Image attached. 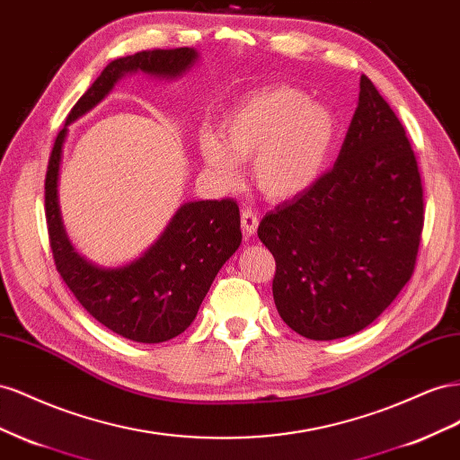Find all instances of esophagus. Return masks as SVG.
<instances>
[{
  "mask_svg": "<svg viewBox=\"0 0 460 460\" xmlns=\"http://www.w3.org/2000/svg\"><path fill=\"white\" fill-rule=\"evenodd\" d=\"M241 226L246 237H254L258 231V216L252 212V209H244L241 216Z\"/></svg>",
  "mask_w": 460,
  "mask_h": 460,
  "instance_id": "esophagus-1",
  "label": "esophagus"
}]
</instances>
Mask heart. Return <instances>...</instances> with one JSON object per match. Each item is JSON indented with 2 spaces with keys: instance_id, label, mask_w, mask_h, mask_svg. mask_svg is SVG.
Segmentation results:
<instances>
[{
  "instance_id": "b5f03b06",
  "label": "heart",
  "mask_w": 460,
  "mask_h": 460,
  "mask_svg": "<svg viewBox=\"0 0 460 460\" xmlns=\"http://www.w3.org/2000/svg\"><path fill=\"white\" fill-rule=\"evenodd\" d=\"M337 142V113L291 86L256 92L223 117L219 135L199 133L202 162L219 185H237V162L251 160L254 187L271 202L295 200L316 187Z\"/></svg>"
}]
</instances>
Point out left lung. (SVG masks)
Instances as JSON below:
<instances>
[{
	"label": "left lung",
	"instance_id": "obj_1",
	"mask_svg": "<svg viewBox=\"0 0 460 460\" xmlns=\"http://www.w3.org/2000/svg\"><path fill=\"white\" fill-rule=\"evenodd\" d=\"M424 227L422 181L397 115L368 76L332 172L260 221L273 300L314 341L368 327L409 283Z\"/></svg>",
	"mask_w": 460,
	"mask_h": 460
}]
</instances>
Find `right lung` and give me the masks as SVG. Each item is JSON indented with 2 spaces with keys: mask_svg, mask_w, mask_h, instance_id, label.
Here are the masks:
<instances>
[{
  "mask_svg": "<svg viewBox=\"0 0 460 460\" xmlns=\"http://www.w3.org/2000/svg\"><path fill=\"white\" fill-rule=\"evenodd\" d=\"M200 54L194 48L148 49L113 59L75 103L58 135L46 175V219L51 252L78 303L113 333L137 343H164L194 322L217 271L241 246V214L234 200L182 202L157 239L121 266H98L71 243L59 206V173L69 125L106 100L127 75L185 76Z\"/></svg>",
  "mask_w": 460,
  "mask_h": 460,
  "instance_id": "add662e5",
  "label": "right lung"
}]
</instances>
